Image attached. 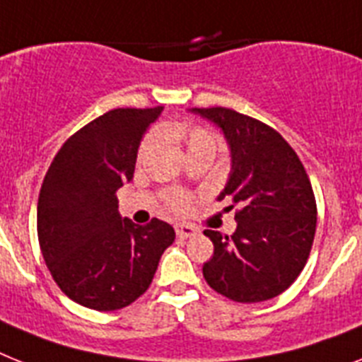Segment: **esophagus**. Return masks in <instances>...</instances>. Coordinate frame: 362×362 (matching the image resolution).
I'll return each mask as SVG.
<instances>
[{"instance_id":"34e87169","label":"esophagus","mask_w":362,"mask_h":362,"mask_svg":"<svg viewBox=\"0 0 362 362\" xmlns=\"http://www.w3.org/2000/svg\"><path fill=\"white\" fill-rule=\"evenodd\" d=\"M175 233H177L179 238H190L198 235V229L192 228V226H188V223H177V226H175Z\"/></svg>"}]
</instances>
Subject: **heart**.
I'll return each mask as SVG.
<instances>
[{
    "label": "heart",
    "instance_id": "obj_1",
    "mask_svg": "<svg viewBox=\"0 0 362 362\" xmlns=\"http://www.w3.org/2000/svg\"><path fill=\"white\" fill-rule=\"evenodd\" d=\"M159 136L166 140H175V142H183L187 146V153H198V151H207V153H216L218 140L216 134L211 133L209 129L202 125H190L181 124V122H168L159 127L157 133H149L140 146L139 159L144 160L148 155H151L157 144H159ZM170 207L174 211H183L187 209L188 198L181 192H172L168 196Z\"/></svg>",
    "mask_w": 362,
    "mask_h": 362
}]
</instances>
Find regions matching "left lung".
Here are the masks:
<instances>
[{
	"label": "left lung",
	"mask_w": 362,
	"mask_h": 362,
	"mask_svg": "<svg viewBox=\"0 0 362 362\" xmlns=\"http://www.w3.org/2000/svg\"><path fill=\"white\" fill-rule=\"evenodd\" d=\"M223 133L231 172L218 202L231 199L237 229L231 237L207 229L214 244L203 277L211 288L240 303L285 292L309 259L316 202L294 149L270 125L226 107L190 109Z\"/></svg>",
	"instance_id": "obj_1"
}]
</instances>
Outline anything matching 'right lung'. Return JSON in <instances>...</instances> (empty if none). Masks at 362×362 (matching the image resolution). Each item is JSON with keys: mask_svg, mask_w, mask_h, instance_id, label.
<instances>
[{"mask_svg": "<svg viewBox=\"0 0 362 362\" xmlns=\"http://www.w3.org/2000/svg\"><path fill=\"white\" fill-rule=\"evenodd\" d=\"M160 112L163 107L109 110L71 134L44 177L37 207L42 255L59 288L79 305H131L175 240L163 220L136 226L122 218L116 199V190L133 179L140 142Z\"/></svg>", "mask_w": 362, "mask_h": 362, "instance_id": "add662e5", "label": "right lung"}]
</instances>
